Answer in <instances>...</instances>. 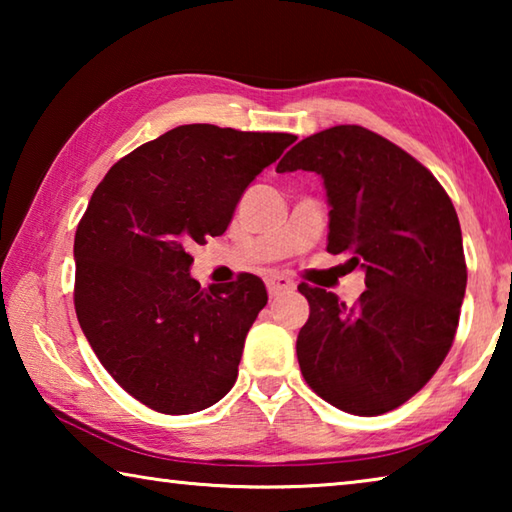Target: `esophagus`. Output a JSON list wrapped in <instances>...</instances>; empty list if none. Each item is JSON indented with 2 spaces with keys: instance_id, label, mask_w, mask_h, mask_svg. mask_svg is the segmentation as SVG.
<instances>
[{
  "instance_id": "34e87169",
  "label": "esophagus",
  "mask_w": 512,
  "mask_h": 512,
  "mask_svg": "<svg viewBox=\"0 0 512 512\" xmlns=\"http://www.w3.org/2000/svg\"><path fill=\"white\" fill-rule=\"evenodd\" d=\"M266 289H268V296L275 298V296H282V293H289L296 289V284L289 277L284 275H268L266 277Z\"/></svg>"
}]
</instances>
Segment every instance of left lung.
<instances>
[{
	"instance_id": "1",
	"label": "left lung",
	"mask_w": 512,
	"mask_h": 512,
	"mask_svg": "<svg viewBox=\"0 0 512 512\" xmlns=\"http://www.w3.org/2000/svg\"><path fill=\"white\" fill-rule=\"evenodd\" d=\"M325 180L327 253L366 271L352 307L302 282L309 302L296 352L311 391L336 409L381 415L436 375L452 348L467 284L452 198L413 155L363 126H334L277 164Z\"/></svg>"
}]
</instances>
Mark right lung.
<instances>
[{"label": "right lung", "instance_id": "1", "mask_svg": "<svg viewBox=\"0 0 512 512\" xmlns=\"http://www.w3.org/2000/svg\"><path fill=\"white\" fill-rule=\"evenodd\" d=\"M296 140L178 126L94 189L74 237L76 318L101 366L149 409L196 413L235 386L266 287L241 273L201 289L189 250L223 235L244 189Z\"/></svg>", "mask_w": 512, "mask_h": 512}]
</instances>
